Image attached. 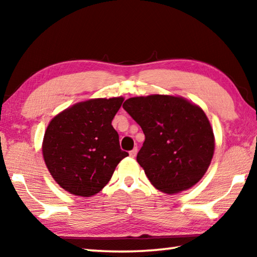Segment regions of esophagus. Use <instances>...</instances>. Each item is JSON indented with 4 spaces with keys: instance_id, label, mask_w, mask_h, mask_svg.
Wrapping results in <instances>:
<instances>
[{
    "instance_id": "obj_1",
    "label": "esophagus",
    "mask_w": 257,
    "mask_h": 257,
    "mask_svg": "<svg viewBox=\"0 0 257 257\" xmlns=\"http://www.w3.org/2000/svg\"><path fill=\"white\" fill-rule=\"evenodd\" d=\"M137 152H138V150H137V147H135V149H134V150H132V151H130V152H129V155H130V156H132V158H135V156H136V155H137Z\"/></svg>"
}]
</instances>
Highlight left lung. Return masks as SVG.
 Here are the masks:
<instances>
[{
	"label": "left lung",
	"instance_id": "1",
	"mask_svg": "<svg viewBox=\"0 0 257 257\" xmlns=\"http://www.w3.org/2000/svg\"><path fill=\"white\" fill-rule=\"evenodd\" d=\"M122 107L145 135L137 162L156 189L177 194L202 179L215 145L201 107L170 95L132 97Z\"/></svg>",
	"mask_w": 257,
	"mask_h": 257
}]
</instances>
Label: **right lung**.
I'll return each mask as SVG.
<instances>
[{
    "label": "right lung",
    "instance_id": "obj_1",
    "mask_svg": "<svg viewBox=\"0 0 257 257\" xmlns=\"http://www.w3.org/2000/svg\"><path fill=\"white\" fill-rule=\"evenodd\" d=\"M123 97L77 103L54 116L44 135L43 156L60 187L90 197L103 189L127 152L120 149L112 120Z\"/></svg>",
    "mask_w": 257,
    "mask_h": 257
}]
</instances>
